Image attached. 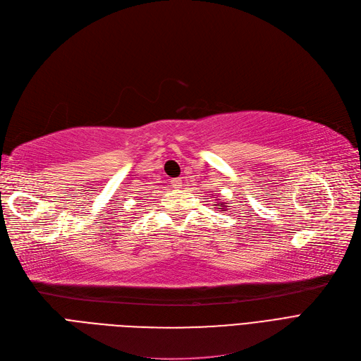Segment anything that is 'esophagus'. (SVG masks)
Returning a JSON list of instances; mask_svg holds the SVG:
<instances>
[{"mask_svg":"<svg viewBox=\"0 0 361 361\" xmlns=\"http://www.w3.org/2000/svg\"><path fill=\"white\" fill-rule=\"evenodd\" d=\"M171 184H173L176 188H180L181 187V178H173V180H171Z\"/></svg>","mask_w":361,"mask_h":361,"instance_id":"obj_1","label":"esophagus"}]
</instances>
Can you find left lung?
I'll use <instances>...</instances> for the list:
<instances>
[{
  "label": "left lung",
  "instance_id": "8db88e82",
  "mask_svg": "<svg viewBox=\"0 0 361 361\" xmlns=\"http://www.w3.org/2000/svg\"><path fill=\"white\" fill-rule=\"evenodd\" d=\"M226 204H218V209H225Z\"/></svg>",
  "mask_w": 361,
  "mask_h": 361
}]
</instances>
